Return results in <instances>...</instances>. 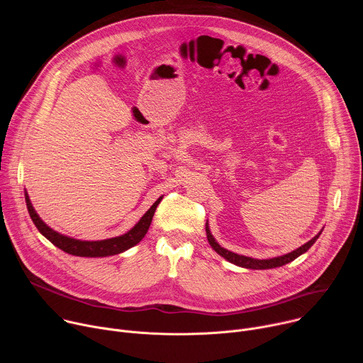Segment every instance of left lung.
<instances>
[{"instance_id":"obj_1","label":"left lung","mask_w":363,"mask_h":363,"mask_svg":"<svg viewBox=\"0 0 363 363\" xmlns=\"http://www.w3.org/2000/svg\"><path fill=\"white\" fill-rule=\"evenodd\" d=\"M205 231H206V238H208V242L210 245L221 255L224 257L227 262L235 264V266H240V267H244V269H251V270H266V269H276V267H281L290 262H293L294 258H297L298 255H301L303 252H306L310 247H312L316 240L319 238V235L322 234V231L319 234H316L312 240L307 241L306 244H303L301 247L284 254V255H279V257H273V258H263V260H260V258H252V257H247V255H241V254H237V252H233L224 247H221L217 240L214 238V235L211 234L210 231V225L208 223L205 224Z\"/></svg>"}]
</instances>
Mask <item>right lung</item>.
Here are the masks:
<instances>
[{
    "mask_svg": "<svg viewBox=\"0 0 363 363\" xmlns=\"http://www.w3.org/2000/svg\"><path fill=\"white\" fill-rule=\"evenodd\" d=\"M26 202H27V210L28 214L34 223V225L37 227V230L50 241L53 242L56 247H59L60 250H63L67 254L72 255H77V257H109V255H115V254H121L129 248H132L133 245H136L147 233L149 225L152 223L155 210H157L158 203L161 202L162 196H160L157 201L153 202V205L150 208L143 214V217L125 234L118 235V237H112V238H106V240H77L73 237H69L66 234H62L56 230H53L51 227H48L37 214V211L34 210V206L30 201L28 192L26 191Z\"/></svg>",
    "mask_w": 363,
    "mask_h": 363,
    "instance_id": "right-lung-1",
    "label": "right lung"
}]
</instances>
